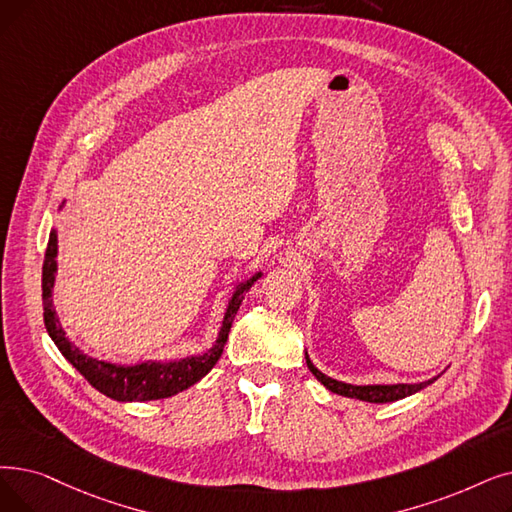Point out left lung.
<instances>
[{
    "mask_svg": "<svg viewBox=\"0 0 512 512\" xmlns=\"http://www.w3.org/2000/svg\"><path fill=\"white\" fill-rule=\"evenodd\" d=\"M305 362L307 368L311 370V374L332 393L343 395V397H351V399H360V402H370V404H389V402H397V399H404L408 395L418 393L420 389L429 387L433 381H437V376L433 379L425 381V383H395V385H351V383H343L332 379V376L324 374L322 370H318L314 366V362L309 360V355L305 353Z\"/></svg>",
    "mask_w": 512,
    "mask_h": 512,
    "instance_id": "left-lung-1",
    "label": "left lung"
}]
</instances>
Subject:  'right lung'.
I'll list each match as a JSON object with an SVG mask.
<instances>
[{
  "instance_id": "1",
  "label": "right lung",
  "mask_w": 512,
  "mask_h": 512,
  "mask_svg": "<svg viewBox=\"0 0 512 512\" xmlns=\"http://www.w3.org/2000/svg\"><path fill=\"white\" fill-rule=\"evenodd\" d=\"M66 201H62L60 211ZM58 232L52 228L46 259H43V274H41V291H43V322H46L48 335L60 349V353L69 360L90 383L94 389L104 393L117 402H150V399H165L180 391H186L194 383L203 379L207 372L217 364L221 351L228 341V332L232 328V320L236 311L249 293V288L263 276V272H255L253 276L238 280L234 284L232 297L226 305L224 320H221L215 343L205 351L196 355H184V358L173 360H146L140 364H110L92 355L83 353L69 337L60 324V318L54 307V282L58 272Z\"/></svg>"
}]
</instances>
